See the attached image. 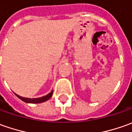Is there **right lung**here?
<instances>
[{
	"label": "right lung",
	"mask_w": 132,
	"mask_h": 132,
	"mask_svg": "<svg viewBox=\"0 0 132 132\" xmlns=\"http://www.w3.org/2000/svg\"><path fill=\"white\" fill-rule=\"evenodd\" d=\"M52 93H53V91H51L50 93L47 94V96H44L43 97H41V98H24V97H22L20 96H19V95H16V96L17 97L19 98H20L21 100H22L23 102H25L26 103H33V104H36V103H42L44 102H46V101H47L49 100L50 98L52 97Z\"/></svg>",
	"instance_id": "1"
}]
</instances>
